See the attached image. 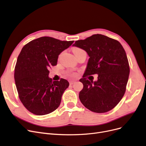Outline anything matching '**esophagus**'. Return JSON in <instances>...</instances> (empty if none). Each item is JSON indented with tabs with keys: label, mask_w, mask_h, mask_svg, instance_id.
<instances>
[{
	"label": "esophagus",
	"mask_w": 146,
	"mask_h": 146,
	"mask_svg": "<svg viewBox=\"0 0 146 146\" xmlns=\"http://www.w3.org/2000/svg\"><path fill=\"white\" fill-rule=\"evenodd\" d=\"M75 82V81H69V84L72 85V84H74Z\"/></svg>",
	"instance_id": "esophagus-1"
}]
</instances>
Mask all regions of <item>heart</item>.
Here are the masks:
<instances>
[{
    "mask_svg": "<svg viewBox=\"0 0 146 146\" xmlns=\"http://www.w3.org/2000/svg\"><path fill=\"white\" fill-rule=\"evenodd\" d=\"M80 50H82V49H81V48H74V49L73 52H74V54H75L76 53H77L78 52H79ZM67 74L68 75H70V76H74L75 75L74 73H72V72H68V73H67Z\"/></svg>",
    "mask_w": 146,
    "mask_h": 146,
    "instance_id": "b5f03b06",
    "label": "heart"
}]
</instances>
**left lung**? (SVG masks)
<instances>
[{
	"mask_svg": "<svg viewBox=\"0 0 146 146\" xmlns=\"http://www.w3.org/2000/svg\"><path fill=\"white\" fill-rule=\"evenodd\" d=\"M74 46L84 50L90 57L86 70L80 81L83 88L79 98L86 108L96 113L113 109L125 93L129 74L127 54L121 44L102 34H94L76 41ZM98 74V81L86 79Z\"/></svg>",
	"mask_w": 146,
	"mask_h": 146,
	"instance_id": "1",
	"label": "left lung"
}]
</instances>
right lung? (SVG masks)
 <instances>
[{"instance_id":"add662e5","label":"right lung","mask_w":146,"mask_h":146,"mask_svg":"<svg viewBox=\"0 0 146 146\" xmlns=\"http://www.w3.org/2000/svg\"><path fill=\"white\" fill-rule=\"evenodd\" d=\"M73 43L41 37L22 48L15 65L14 78L21 102L32 113L48 114L59 106L69 82L63 78L52 81L48 75L51 66L57 65L59 54Z\"/></svg>"}]
</instances>
